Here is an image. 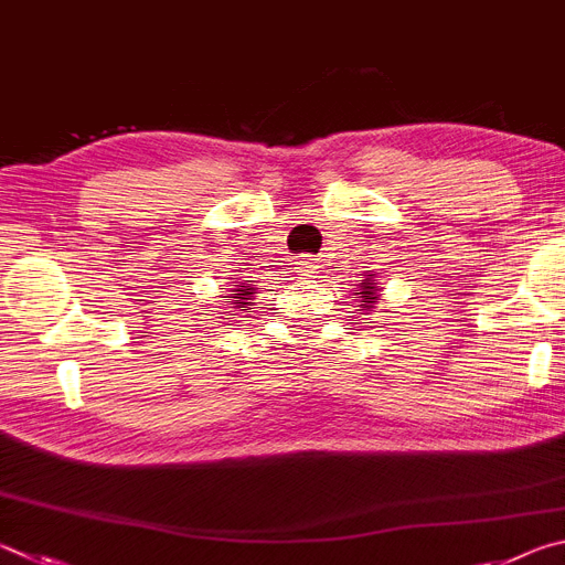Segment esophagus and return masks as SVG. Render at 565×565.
Wrapping results in <instances>:
<instances>
[{
	"label": "esophagus",
	"mask_w": 565,
	"mask_h": 565,
	"mask_svg": "<svg viewBox=\"0 0 565 565\" xmlns=\"http://www.w3.org/2000/svg\"><path fill=\"white\" fill-rule=\"evenodd\" d=\"M294 269L301 276V279H313V276L318 274V259H313L311 254H301L299 259L294 262Z\"/></svg>",
	"instance_id": "obj_1"
}]
</instances>
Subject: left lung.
Returning a JSON list of instances; mask_svg holds the SVG:
<instances>
[{
	"mask_svg": "<svg viewBox=\"0 0 565 565\" xmlns=\"http://www.w3.org/2000/svg\"><path fill=\"white\" fill-rule=\"evenodd\" d=\"M355 299L361 301V311H373L375 303L381 301V289H377L373 281V274H367V279H363V284H358Z\"/></svg>",
	"mask_w": 565,
	"mask_h": 565,
	"instance_id": "obj_1",
	"label": "left lung"
}]
</instances>
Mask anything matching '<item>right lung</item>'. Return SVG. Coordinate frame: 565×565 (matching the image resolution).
<instances>
[{
  "label": "right lung",
  "instance_id": "obj_1",
  "mask_svg": "<svg viewBox=\"0 0 565 565\" xmlns=\"http://www.w3.org/2000/svg\"><path fill=\"white\" fill-rule=\"evenodd\" d=\"M237 286V289H230V294L227 296H222L224 299V303H227V313H232V316H237L234 311H249V306H254L252 303V299L254 296L252 294H256L254 291V286H249V284H234Z\"/></svg>",
  "mask_w": 565,
  "mask_h": 565
}]
</instances>
